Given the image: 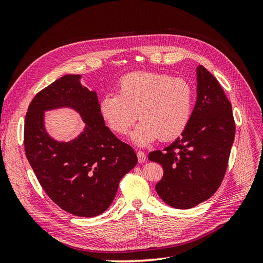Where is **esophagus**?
Returning a JSON list of instances; mask_svg holds the SVG:
<instances>
[{"label": "esophagus", "instance_id": "esophagus-1", "mask_svg": "<svg viewBox=\"0 0 263 263\" xmlns=\"http://www.w3.org/2000/svg\"><path fill=\"white\" fill-rule=\"evenodd\" d=\"M137 157H138V161L139 162H145L146 161V154L144 151H137Z\"/></svg>", "mask_w": 263, "mask_h": 263}]
</instances>
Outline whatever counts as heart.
I'll list each match as a JSON object with an SVG mask.
<instances>
[{
  "mask_svg": "<svg viewBox=\"0 0 263 263\" xmlns=\"http://www.w3.org/2000/svg\"><path fill=\"white\" fill-rule=\"evenodd\" d=\"M194 107L193 86L183 78L154 71H138L123 77L117 94L100 101V113L109 129L127 134L138 114L142 121L132 135L140 146L160 138L170 141L186 129Z\"/></svg>",
  "mask_w": 263,
  "mask_h": 263,
  "instance_id": "b5f03b06",
  "label": "heart"
}]
</instances>
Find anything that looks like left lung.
I'll return each mask as SVG.
<instances>
[{"instance_id": "8db88e82", "label": "left lung", "mask_w": 263, "mask_h": 263, "mask_svg": "<svg viewBox=\"0 0 263 263\" xmlns=\"http://www.w3.org/2000/svg\"><path fill=\"white\" fill-rule=\"evenodd\" d=\"M197 99L181 137L163 151L150 153L162 164L158 195L172 208H194L216 192L227 170L236 125L232 104L218 81L203 66L197 68Z\"/></svg>"}]
</instances>
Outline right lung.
<instances>
[{"instance_id":"obj_1","label":"right lung","mask_w":263,"mask_h":263,"mask_svg":"<svg viewBox=\"0 0 263 263\" xmlns=\"http://www.w3.org/2000/svg\"><path fill=\"white\" fill-rule=\"evenodd\" d=\"M80 79L63 76L35 95L25 117L24 146L47 195L63 211L94 217L109 208L119 181L138 159L105 126L97 93ZM59 107L73 108L86 123L84 132L69 143L52 140L44 129V110Z\"/></svg>"}]
</instances>
